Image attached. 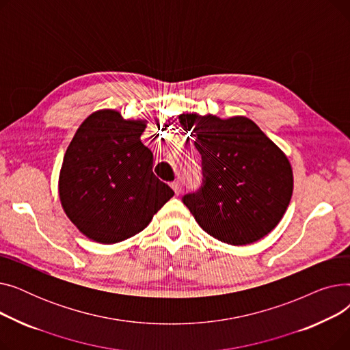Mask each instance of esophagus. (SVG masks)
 <instances>
[{
	"label": "esophagus",
	"instance_id": "1",
	"mask_svg": "<svg viewBox=\"0 0 350 350\" xmlns=\"http://www.w3.org/2000/svg\"><path fill=\"white\" fill-rule=\"evenodd\" d=\"M172 189L174 190V193L178 196L181 193V183L180 181H173L172 183Z\"/></svg>",
	"mask_w": 350,
	"mask_h": 350
}]
</instances>
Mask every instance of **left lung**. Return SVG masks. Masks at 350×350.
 <instances>
[{
    "label": "left lung",
    "mask_w": 350,
    "mask_h": 350,
    "mask_svg": "<svg viewBox=\"0 0 350 350\" xmlns=\"http://www.w3.org/2000/svg\"><path fill=\"white\" fill-rule=\"evenodd\" d=\"M194 136L203 186L183 197L198 226L215 240L247 245L278 226L293 190L285 153L251 119L183 113Z\"/></svg>",
    "instance_id": "1"
}]
</instances>
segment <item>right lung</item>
I'll return each instance as SVG.
<instances>
[{
    "instance_id": "1",
    "label": "right lung",
    "mask_w": 350,
    "mask_h": 350,
    "mask_svg": "<svg viewBox=\"0 0 350 350\" xmlns=\"http://www.w3.org/2000/svg\"><path fill=\"white\" fill-rule=\"evenodd\" d=\"M146 123L123 119L113 109L96 110L68 146L58 185L61 204L96 243L136 235L174 196L153 174V153L140 140Z\"/></svg>"
}]
</instances>
